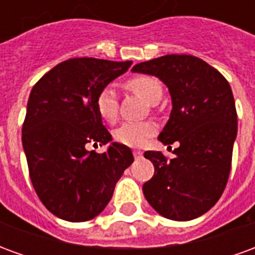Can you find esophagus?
<instances>
[{
	"instance_id": "obj_1",
	"label": "esophagus",
	"mask_w": 255,
	"mask_h": 255,
	"mask_svg": "<svg viewBox=\"0 0 255 255\" xmlns=\"http://www.w3.org/2000/svg\"><path fill=\"white\" fill-rule=\"evenodd\" d=\"M142 154H143V153H142L140 150H133V157H135V158H140Z\"/></svg>"
}]
</instances>
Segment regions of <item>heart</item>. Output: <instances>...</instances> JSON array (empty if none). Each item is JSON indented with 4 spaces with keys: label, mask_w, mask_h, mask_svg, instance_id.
<instances>
[{
    "label": "heart",
    "mask_w": 255,
    "mask_h": 255,
    "mask_svg": "<svg viewBox=\"0 0 255 255\" xmlns=\"http://www.w3.org/2000/svg\"><path fill=\"white\" fill-rule=\"evenodd\" d=\"M128 90L142 97L144 101H147L151 105H155L162 97V84L158 79L149 76V75H138L133 78L128 79L126 83ZM95 108L102 120L108 123H113L117 119V111H119V101L117 94L112 86H106L101 90L97 95ZM157 131L153 123H124L120 127L115 129L113 136L119 143L138 147L147 142V139L154 135Z\"/></svg>",
    "instance_id": "obj_1"
}]
</instances>
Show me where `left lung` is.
<instances>
[{
    "instance_id": "left-lung-1",
    "label": "left lung",
    "mask_w": 255,
    "mask_h": 255,
    "mask_svg": "<svg viewBox=\"0 0 255 255\" xmlns=\"http://www.w3.org/2000/svg\"><path fill=\"white\" fill-rule=\"evenodd\" d=\"M132 71L166 84L172 111L158 139L180 143L172 160L161 151L144 153L154 165V175L143 184L144 198L166 219H197L216 205L230 176L238 132L230 83L216 68L190 54H166L136 64Z\"/></svg>"
}]
</instances>
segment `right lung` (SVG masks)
Segmentation results:
<instances>
[{"label": "right lung", "mask_w": 255, "mask_h": 255, "mask_svg": "<svg viewBox=\"0 0 255 255\" xmlns=\"http://www.w3.org/2000/svg\"><path fill=\"white\" fill-rule=\"evenodd\" d=\"M131 64L69 58L31 90L21 129L23 149L36 195L60 219L78 223L98 216L133 162L131 149L117 142L102 154L87 149L112 140L95 101Z\"/></svg>", "instance_id": "right-lung-1"}]
</instances>
